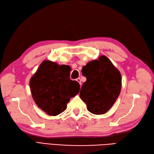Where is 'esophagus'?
<instances>
[{"mask_svg": "<svg viewBox=\"0 0 154 154\" xmlns=\"http://www.w3.org/2000/svg\"><path fill=\"white\" fill-rule=\"evenodd\" d=\"M76 81L79 82V83L80 84V85H81V79L80 78H77V79H76Z\"/></svg>", "mask_w": 154, "mask_h": 154, "instance_id": "1", "label": "esophagus"}]
</instances>
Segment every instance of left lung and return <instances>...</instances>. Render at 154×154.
I'll return each instance as SVG.
<instances>
[{
	"label": "left lung",
	"mask_w": 154,
	"mask_h": 154,
	"mask_svg": "<svg viewBox=\"0 0 154 154\" xmlns=\"http://www.w3.org/2000/svg\"><path fill=\"white\" fill-rule=\"evenodd\" d=\"M86 81L80 91L81 99L88 111L94 115L107 112L115 103L121 91L122 77L111 60L102 55L82 69Z\"/></svg>",
	"instance_id": "obj_1"
}]
</instances>
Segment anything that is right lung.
I'll use <instances>...</instances> for the list:
<instances>
[{
    "label": "right lung",
    "mask_w": 154,
    "mask_h": 154,
    "mask_svg": "<svg viewBox=\"0 0 154 154\" xmlns=\"http://www.w3.org/2000/svg\"><path fill=\"white\" fill-rule=\"evenodd\" d=\"M71 68L44 60L30 80L31 93L38 107L49 116L64 112L71 97L79 92L80 85L70 79Z\"/></svg>",
    "instance_id": "obj_1"
}]
</instances>
